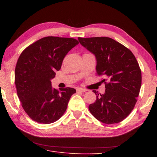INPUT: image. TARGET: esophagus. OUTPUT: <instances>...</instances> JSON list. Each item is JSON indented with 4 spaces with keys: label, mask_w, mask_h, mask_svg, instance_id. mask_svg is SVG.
<instances>
[{
    "label": "esophagus",
    "mask_w": 157,
    "mask_h": 157,
    "mask_svg": "<svg viewBox=\"0 0 157 157\" xmlns=\"http://www.w3.org/2000/svg\"><path fill=\"white\" fill-rule=\"evenodd\" d=\"M85 91H86V90L84 89H82V88H78V89H77V92H82V93H84Z\"/></svg>",
    "instance_id": "1"
}]
</instances>
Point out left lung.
<instances>
[{
  "instance_id": "obj_1",
  "label": "left lung",
  "mask_w": 157,
  "mask_h": 157,
  "mask_svg": "<svg viewBox=\"0 0 157 157\" xmlns=\"http://www.w3.org/2000/svg\"><path fill=\"white\" fill-rule=\"evenodd\" d=\"M78 40L95 56L98 75L106 78L102 80L105 84L104 94L93 91L96 100L89 106L90 112L103 123H120L134 109L141 86V71L136 57L109 37H78Z\"/></svg>"
}]
</instances>
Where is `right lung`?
Masks as SVG:
<instances>
[{"label": "right lung", "mask_w": 157, "mask_h": 157, "mask_svg": "<svg viewBox=\"0 0 157 157\" xmlns=\"http://www.w3.org/2000/svg\"><path fill=\"white\" fill-rule=\"evenodd\" d=\"M78 44L73 38L46 36L21 52L15 68L16 88L23 109L34 121L50 124L64 113L76 90L53 89L51 79L67 53Z\"/></svg>", "instance_id": "1"}]
</instances>
